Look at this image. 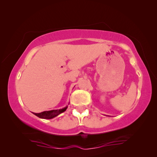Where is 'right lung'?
Masks as SVG:
<instances>
[{"label": "right lung", "instance_id": "obj_1", "mask_svg": "<svg viewBox=\"0 0 157 157\" xmlns=\"http://www.w3.org/2000/svg\"><path fill=\"white\" fill-rule=\"evenodd\" d=\"M68 106L65 107V108H62V109H59V110H49V111H44L40 113H33L35 115H36L38 117L41 118V119H50L55 117L58 116L59 114H60L61 113H63L66 110Z\"/></svg>", "mask_w": 157, "mask_h": 157}]
</instances>
